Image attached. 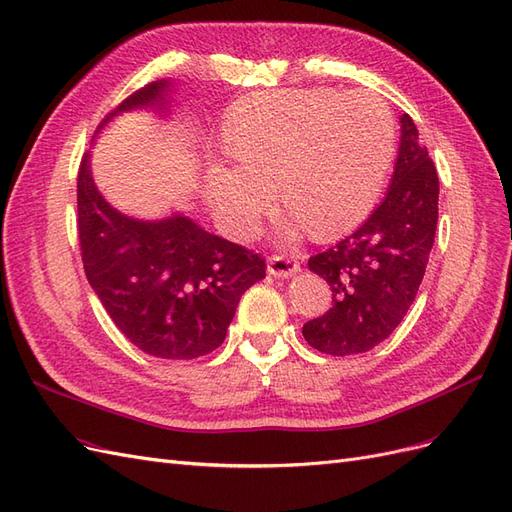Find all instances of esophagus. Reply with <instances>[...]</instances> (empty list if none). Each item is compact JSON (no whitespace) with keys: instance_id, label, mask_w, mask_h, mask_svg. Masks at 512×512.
I'll list each match as a JSON object with an SVG mask.
<instances>
[{"instance_id":"1","label":"esophagus","mask_w":512,"mask_h":512,"mask_svg":"<svg viewBox=\"0 0 512 512\" xmlns=\"http://www.w3.org/2000/svg\"><path fill=\"white\" fill-rule=\"evenodd\" d=\"M267 271L275 277H288V275L299 273V262L284 254H273L267 262Z\"/></svg>"}]
</instances>
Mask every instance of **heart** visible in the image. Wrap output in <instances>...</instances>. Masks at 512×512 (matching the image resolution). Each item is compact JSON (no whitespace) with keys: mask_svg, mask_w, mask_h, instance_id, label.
Instances as JSON below:
<instances>
[{"mask_svg":"<svg viewBox=\"0 0 512 512\" xmlns=\"http://www.w3.org/2000/svg\"><path fill=\"white\" fill-rule=\"evenodd\" d=\"M224 147L235 164L205 177L215 218L247 239L280 190L284 207L312 237H331L374 203L395 151V121L365 91L299 89L258 94L230 108Z\"/></svg>","mask_w":512,"mask_h":512,"instance_id":"obj_1","label":"heart"}]
</instances>
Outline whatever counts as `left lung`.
<instances>
[{
	"instance_id": "left-lung-1",
	"label": "left lung",
	"mask_w": 512,
	"mask_h": 512,
	"mask_svg": "<svg viewBox=\"0 0 512 512\" xmlns=\"http://www.w3.org/2000/svg\"><path fill=\"white\" fill-rule=\"evenodd\" d=\"M399 121V153L384 200L352 235L307 262L333 290L329 312L303 324L305 342L324 354H359L384 342L423 282L440 183L412 117Z\"/></svg>"
}]
</instances>
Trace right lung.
<instances>
[{"instance_id": "obj_1", "label": "right lung", "mask_w": 512, "mask_h": 512, "mask_svg": "<svg viewBox=\"0 0 512 512\" xmlns=\"http://www.w3.org/2000/svg\"><path fill=\"white\" fill-rule=\"evenodd\" d=\"M170 83L134 91L108 113L164 111ZM85 275L117 329L158 359H198L220 348L241 294L265 277V258L211 235L181 213L166 220L128 218L98 192L85 153L76 179Z\"/></svg>"}]
</instances>
